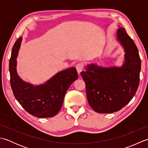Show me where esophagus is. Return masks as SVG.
I'll return each mask as SVG.
<instances>
[{"label":"esophagus","mask_w":148,"mask_h":148,"mask_svg":"<svg viewBox=\"0 0 148 148\" xmlns=\"http://www.w3.org/2000/svg\"><path fill=\"white\" fill-rule=\"evenodd\" d=\"M76 70L77 71V73L80 74L81 72L83 71V65L81 64H77L76 66Z\"/></svg>","instance_id":"1"}]
</instances>
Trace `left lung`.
Returning a JSON list of instances; mask_svg holds the SVG:
<instances>
[{
    "label": "left lung",
    "mask_w": 148,
    "mask_h": 148,
    "mask_svg": "<svg viewBox=\"0 0 148 148\" xmlns=\"http://www.w3.org/2000/svg\"><path fill=\"white\" fill-rule=\"evenodd\" d=\"M116 35L125 51L121 67H104L92 64L81 72L88 101L99 113L119 111L132 99L139 87L141 60L138 49L123 28L119 27Z\"/></svg>",
    "instance_id": "obj_1"
}]
</instances>
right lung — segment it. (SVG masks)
<instances>
[{
  "instance_id": "add662e5",
  "label": "right lung",
  "mask_w": 148,
  "mask_h": 148,
  "mask_svg": "<svg viewBox=\"0 0 148 148\" xmlns=\"http://www.w3.org/2000/svg\"><path fill=\"white\" fill-rule=\"evenodd\" d=\"M22 37L15 42L9 60L10 83L14 95L26 111L37 118L53 117L60 110L65 94L78 78L75 67L58 72L45 83L33 85L22 80L16 71L17 56Z\"/></svg>"
}]
</instances>
